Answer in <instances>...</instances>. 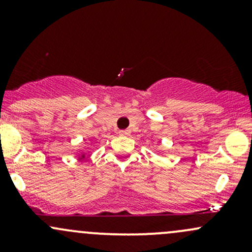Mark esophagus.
Returning <instances> with one entry per match:
<instances>
[{"label": "esophagus", "mask_w": 252, "mask_h": 252, "mask_svg": "<svg viewBox=\"0 0 252 252\" xmlns=\"http://www.w3.org/2000/svg\"><path fill=\"white\" fill-rule=\"evenodd\" d=\"M120 135L121 136H129L130 130H120Z\"/></svg>", "instance_id": "esophagus-1"}]
</instances>
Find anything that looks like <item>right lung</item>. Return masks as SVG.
I'll use <instances>...</instances> for the list:
<instances>
[{
    "mask_svg": "<svg viewBox=\"0 0 252 252\" xmlns=\"http://www.w3.org/2000/svg\"><path fill=\"white\" fill-rule=\"evenodd\" d=\"M84 158V155H83V156H82V158Z\"/></svg>",
    "mask_w": 252,
    "mask_h": 252,
    "instance_id": "right-lung-1",
    "label": "right lung"
}]
</instances>
